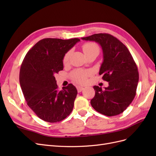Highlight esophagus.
I'll list each match as a JSON object with an SVG mask.
<instances>
[{"label":"esophagus","instance_id":"obj_1","mask_svg":"<svg viewBox=\"0 0 156 156\" xmlns=\"http://www.w3.org/2000/svg\"><path fill=\"white\" fill-rule=\"evenodd\" d=\"M77 91H78V92H82V91L83 90L84 88H83V87L78 86V87H77Z\"/></svg>","mask_w":156,"mask_h":156}]
</instances>
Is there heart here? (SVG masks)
<instances>
[{"mask_svg":"<svg viewBox=\"0 0 156 156\" xmlns=\"http://www.w3.org/2000/svg\"><path fill=\"white\" fill-rule=\"evenodd\" d=\"M82 49L84 52V53L85 55H87L90 53H93L94 51H98L99 52V48L98 46L92 42H87V43L84 44L82 46ZM69 56V52H68L64 56L63 58V62L66 63ZM90 75V73L87 71L84 70H81V69H77L75 70L71 73V77H72V79L75 82L80 84H83L87 81V79L88 75Z\"/></svg>","mask_w":156,"mask_h":156,"instance_id":"heart-1","label":"heart"}]
</instances>
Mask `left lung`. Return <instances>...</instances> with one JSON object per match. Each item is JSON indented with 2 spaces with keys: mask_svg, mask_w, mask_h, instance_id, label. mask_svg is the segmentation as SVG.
Segmentation results:
<instances>
[{
  "mask_svg": "<svg viewBox=\"0 0 156 156\" xmlns=\"http://www.w3.org/2000/svg\"><path fill=\"white\" fill-rule=\"evenodd\" d=\"M94 41L103 50V61L99 74L108 82L103 90L94 86L95 96L91 105L98 112L108 116L123 112L133 100L139 82L137 66L126 46L113 36L100 33L82 37Z\"/></svg>",
  "mask_w": 156,
  "mask_h": 156,
  "instance_id": "1",
  "label": "left lung"
}]
</instances>
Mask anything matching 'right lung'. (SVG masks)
Segmentation results:
<instances>
[{"label":"right lung","instance_id":"right-lung-1","mask_svg":"<svg viewBox=\"0 0 156 156\" xmlns=\"http://www.w3.org/2000/svg\"><path fill=\"white\" fill-rule=\"evenodd\" d=\"M80 40L44 38L28 51L20 72L27 105L40 119L55 123L72 112L77 90L72 84L58 90L55 75L64 68L65 54Z\"/></svg>","mask_w":156,"mask_h":156}]
</instances>
